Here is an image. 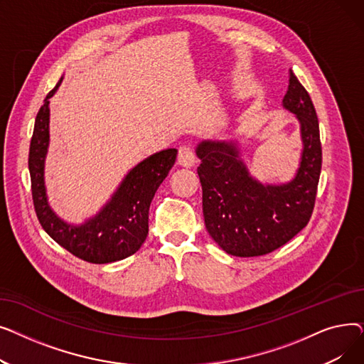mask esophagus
<instances>
[{
    "label": "esophagus",
    "mask_w": 364,
    "mask_h": 364,
    "mask_svg": "<svg viewBox=\"0 0 364 364\" xmlns=\"http://www.w3.org/2000/svg\"><path fill=\"white\" fill-rule=\"evenodd\" d=\"M178 164L186 168H190L195 165V153H193L192 147L184 144L178 149Z\"/></svg>",
    "instance_id": "34e87169"
}]
</instances>
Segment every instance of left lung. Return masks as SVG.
<instances>
[{
  "label": "left lung",
  "instance_id": "obj_1",
  "mask_svg": "<svg viewBox=\"0 0 364 364\" xmlns=\"http://www.w3.org/2000/svg\"><path fill=\"white\" fill-rule=\"evenodd\" d=\"M283 107L296 117L302 140L301 162L288 183L255 180L235 141L203 140L196 147L206 230L230 255L270 254L311 218L321 169L320 131L310 94L292 70Z\"/></svg>",
  "mask_w": 364,
  "mask_h": 364
}]
</instances>
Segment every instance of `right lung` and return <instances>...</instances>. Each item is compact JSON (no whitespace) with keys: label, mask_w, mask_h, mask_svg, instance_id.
Listing matches in <instances>:
<instances>
[{"label":"right lung","mask_w":364,"mask_h":364,"mask_svg":"<svg viewBox=\"0 0 364 364\" xmlns=\"http://www.w3.org/2000/svg\"><path fill=\"white\" fill-rule=\"evenodd\" d=\"M60 81L47 94L36 114L29 147L32 199L38 221L46 233L72 255L87 262L106 264L136 254L149 233V208L158 187L174 166L177 149H165L134 166L100 213L81 225L63 221L48 205L44 164L50 143V99Z\"/></svg>","instance_id":"add662e5"}]
</instances>
